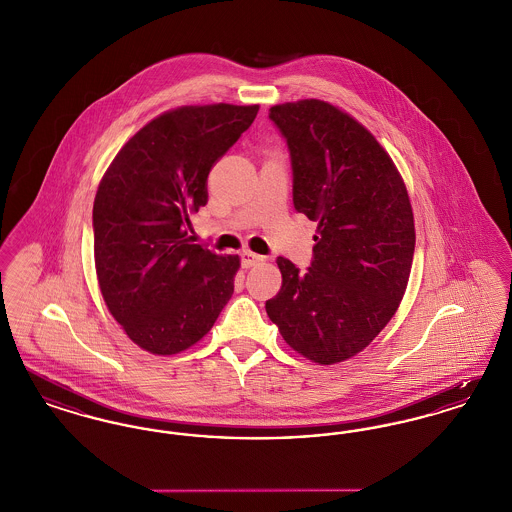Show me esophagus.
<instances>
[{
  "label": "esophagus",
  "mask_w": 512,
  "mask_h": 512,
  "mask_svg": "<svg viewBox=\"0 0 512 512\" xmlns=\"http://www.w3.org/2000/svg\"><path fill=\"white\" fill-rule=\"evenodd\" d=\"M240 259H242V267L244 268L255 267V265H259V263L265 261L263 255H257V253L249 251V249H245V251L240 253Z\"/></svg>",
  "instance_id": "34e87169"
}]
</instances>
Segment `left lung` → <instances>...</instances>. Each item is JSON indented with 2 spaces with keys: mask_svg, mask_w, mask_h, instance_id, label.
Segmentation results:
<instances>
[{
  "mask_svg": "<svg viewBox=\"0 0 512 512\" xmlns=\"http://www.w3.org/2000/svg\"><path fill=\"white\" fill-rule=\"evenodd\" d=\"M268 119L290 151L293 207L318 228L305 272L278 257L282 288L267 315L303 357L340 363L382 332L407 290L409 194L384 147L338 107L303 99L270 107Z\"/></svg>",
  "mask_w": 512,
  "mask_h": 512,
  "instance_id": "8db88e82",
  "label": "left lung"
}]
</instances>
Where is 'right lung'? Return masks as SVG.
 Listing matches in <instances>:
<instances>
[{"instance_id":"add662e5","label":"right lung","mask_w":512,"mask_h":512,"mask_svg":"<svg viewBox=\"0 0 512 512\" xmlns=\"http://www.w3.org/2000/svg\"><path fill=\"white\" fill-rule=\"evenodd\" d=\"M259 105H188L136 132L94 201L99 288L128 338L155 355L201 340L234 293L238 255L188 236L207 205V176L255 121Z\"/></svg>"}]
</instances>
